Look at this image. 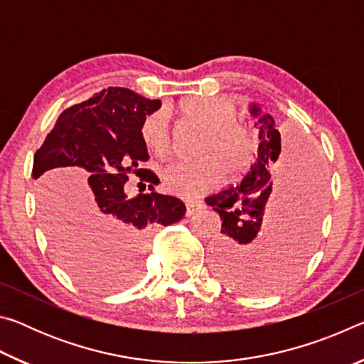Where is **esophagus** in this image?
<instances>
[{"instance_id": "esophagus-1", "label": "esophagus", "mask_w": 364, "mask_h": 364, "mask_svg": "<svg viewBox=\"0 0 364 364\" xmlns=\"http://www.w3.org/2000/svg\"><path fill=\"white\" fill-rule=\"evenodd\" d=\"M202 208H204V205H202L200 202H189V204L186 205V215L188 217H193V215L199 213Z\"/></svg>"}]
</instances>
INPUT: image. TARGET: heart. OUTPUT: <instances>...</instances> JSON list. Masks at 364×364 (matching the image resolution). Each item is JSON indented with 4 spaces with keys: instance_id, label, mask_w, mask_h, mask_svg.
<instances>
[{
    "instance_id": "obj_1",
    "label": "heart",
    "mask_w": 364,
    "mask_h": 364,
    "mask_svg": "<svg viewBox=\"0 0 364 364\" xmlns=\"http://www.w3.org/2000/svg\"><path fill=\"white\" fill-rule=\"evenodd\" d=\"M178 110L188 120L204 127L196 144L199 157L176 160L160 173L162 186L181 199L196 200L220 183L221 168L234 173L242 167L250 147L247 127L236 120L234 102L221 96H191L178 104ZM141 139L156 157H165L171 146L168 115L156 110L141 123Z\"/></svg>"
}]
</instances>
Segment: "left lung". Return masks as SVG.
Returning <instances> with one entry per match:
<instances>
[{"mask_svg": "<svg viewBox=\"0 0 364 364\" xmlns=\"http://www.w3.org/2000/svg\"><path fill=\"white\" fill-rule=\"evenodd\" d=\"M250 114L258 146L249 167L205 202L221 220L210 254L215 274L239 291L260 294L284 286L310 255L326 199V168L305 141L281 146L274 119L257 102Z\"/></svg>", "mask_w": 364, "mask_h": 364, "instance_id": "1", "label": "left lung"}]
</instances>
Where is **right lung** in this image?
<instances>
[{"mask_svg":"<svg viewBox=\"0 0 364 364\" xmlns=\"http://www.w3.org/2000/svg\"><path fill=\"white\" fill-rule=\"evenodd\" d=\"M120 86L102 90L59 115L35 154L41 220L63 267L90 289H117L136 278L147 234L180 221L186 205L154 193L156 173L139 168L149 154L141 123L160 109ZM132 173L151 193L128 198ZM89 176V183L84 178Z\"/></svg>","mask_w":364,"mask_h":364,"instance_id":"add662e5","label":"right lung"}]
</instances>
